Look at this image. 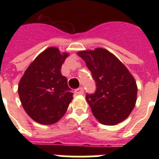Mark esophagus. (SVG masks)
Segmentation results:
<instances>
[{
	"instance_id": "34e87169",
	"label": "esophagus",
	"mask_w": 159,
	"mask_h": 159,
	"mask_svg": "<svg viewBox=\"0 0 159 159\" xmlns=\"http://www.w3.org/2000/svg\"><path fill=\"white\" fill-rule=\"evenodd\" d=\"M75 93L76 94V95H84V88H79L78 89L75 90Z\"/></svg>"
}]
</instances>
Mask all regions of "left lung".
<instances>
[{
	"mask_svg": "<svg viewBox=\"0 0 159 159\" xmlns=\"http://www.w3.org/2000/svg\"><path fill=\"white\" fill-rule=\"evenodd\" d=\"M96 84L86 100L93 116L104 125H116L127 119L135 106L137 85L133 75L112 53L102 48L78 52Z\"/></svg>",
	"mask_w": 159,
	"mask_h": 159,
	"instance_id": "left-lung-1",
	"label": "left lung"
}]
</instances>
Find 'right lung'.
I'll return each mask as SVG.
<instances>
[{
	"label": "right lung",
	"mask_w": 159,
	"mask_h": 159,
	"mask_svg": "<svg viewBox=\"0 0 159 159\" xmlns=\"http://www.w3.org/2000/svg\"><path fill=\"white\" fill-rule=\"evenodd\" d=\"M69 56L57 48L42 52L29 66L18 85V94L26 113L36 123L50 125L60 120L73 99L61 67Z\"/></svg>",
	"instance_id": "obj_1"
}]
</instances>
